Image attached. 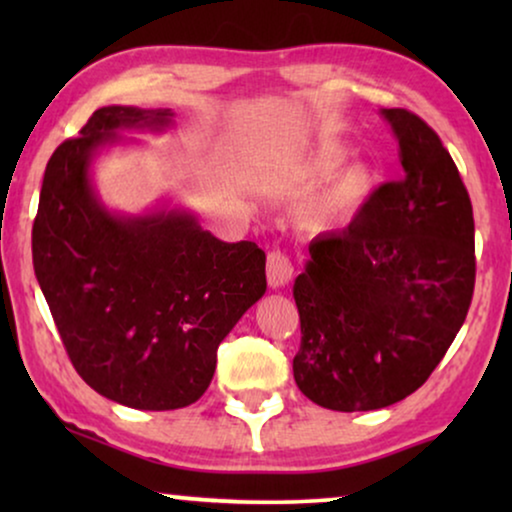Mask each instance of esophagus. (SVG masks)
<instances>
[{
	"mask_svg": "<svg viewBox=\"0 0 512 512\" xmlns=\"http://www.w3.org/2000/svg\"><path fill=\"white\" fill-rule=\"evenodd\" d=\"M291 275H293L291 258L286 256L284 251L272 249L268 254V284L272 289H282V286L289 284Z\"/></svg>",
	"mask_w": 512,
	"mask_h": 512,
	"instance_id": "obj_1",
	"label": "esophagus"
}]
</instances>
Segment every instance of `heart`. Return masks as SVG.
Returning <instances> with one entry per match:
<instances>
[{"instance_id":"b5f03b06","label":"heart","mask_w":512,"mask_h":512,"mask_svg":"<svg viewBox=\"0 0 512 512\" xmlns=\"http://www.w3.org/2000/svg\"><path fill=\"white\" fill-rule=\"evenodd\" d=\"M347 158L349 149L345 144L326 139L300 160L296 179L303 181V184H317V181L331 177L324 193L319 195L310 209V226L326 228L331 223L349 219V216L359 212V207L373 193L377 181L373 167L366 163H354L340 171L339 167L347 163Z\"/></svg>"}]
</instances>
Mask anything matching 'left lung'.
<instances>
[{
    "label": "left lung",
    "mask_w": 512,
    "mask_h": 512,
    "mask_svg": "<svg viewBox=\"0 0 512 512\" xmlns=\"http://www.w3.org/2000/svg\"><path fill=\"white\" fill-rule=\"evenodd\" d=\"M403 177L354 221L310 242L293 284L298 389L321 408L394 405L429 380L457 338L475 286L473 207L440 137L408 109H382Z\"/></svg>",
    "instance_id": "1"
}]
</instances>
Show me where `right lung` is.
<instances>
[{"mask_svg": "<svg viewBox=\"0 0 512 512\" xmlns=\"http://www.w3.org/2000/svg\"><path fill=\"white\" fill-rule=\"evenodd\" d=\"M170 109L102 107L53 151L32 226L34 275L88 387L137 410L205 394L216 349L265 293V254L221 242L191 214L118 216L97 200L90 160L121 130H163Z\"/></svg>", "mask_w": 512, "mask_h": 512, "instance_id": "obj_1", "label": "right lung"}]
</instances>
